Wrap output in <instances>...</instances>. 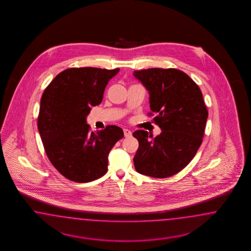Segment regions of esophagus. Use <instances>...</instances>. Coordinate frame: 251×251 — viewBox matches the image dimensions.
<instances>
[{
  "mask_svg": "<svg viewBox=\"0 0 251 251\" xmlns=\"http://www.w3.org/2000/svg\"><path fill=\"white\" fill-rule=\"evenodd\" d=\"M123 132H124V136L127 137V138L131 136V131L129 129H123Z\"/></svg>",
  "mask_w": 251,
  "mask_h": 251,
  "instance_id": "1",
  "label": "esophagus"
}]
</instances>
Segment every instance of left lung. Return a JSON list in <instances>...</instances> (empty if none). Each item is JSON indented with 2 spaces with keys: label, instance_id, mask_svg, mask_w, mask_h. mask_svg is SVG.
Instances as JSON below:
<instances>
[{
  "label": "left lung",
  "instance_id": "left-lung-1",
  "mask_svg": "<svg viewBox=\"0 0 251 251\" xmlns=\"http://www.w3.org/2000/svg\"><path fill=\"white\" fill-rule=\"evenodd\" d=\"M149 92L153 121L162 129L152 138L139 129L133 136L139 148L133 158L137 172L164 178L188 166L202 143L208 110L202 94L190 76L177 69L151 68L134 71Z\"/></svg>",
  "mask_w": 251,
  "mask_h": 251
}]
</instances>
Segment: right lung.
I'll list each match as a JSON object with an SVG mask.
<instances>
[{
    "label": "right lung",
    "mask_w": 251,
    "mask_h": 251,
    "mask_svg": "<svg viewBox=\"0 0 251 251\" xmlns=\"http://www.w3.org/2000/svg\"><path fill=\"white\" fill-rule=\"evenodd\" d=\"M120 69L70 68L47 86L40 100L38 129L53 167L72 181L85 183L106 174L108 153L123 138L122 128L109 125L94 132L86 123L108 81Z\"/></svg>",
    "instance_id": "1"
}]
</instances>
